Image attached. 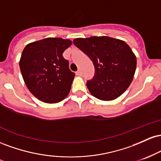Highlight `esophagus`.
<instances>
[{
  "label": "esophagus",
  "instance_id": "1",
  "mask_svg": "<svg viewBox=\"0 0 161 161\" xmlns=\"http://www.w3.org/2000/svg\"><path fill=\"white\" fill-rule=\"evenodd\" d=\"M75 74H76L77 75H82V72H81L80 69H79V70H77L76 72H75Z\"/></svg>",
  "mask_w": 161,
  "mask_h": 161
}]
</instances>
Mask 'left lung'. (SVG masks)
Segmentation results:
<instances>
[{"label":"left lung","mask_w":161,"mask_h":161,"mask_svg":"<svg viewBox=\"0 0 161 161\" xmlns=\"http://www.w3.org/2000/svg\"><path fill=\"white\" fill-rule=\"evenodd\" d=\"M73 44L91 59L95 66V75L86 83L92 95L102 101H111L128 88L137 61L125 42L108 36H93L75 38Z\"/></svg>","instance_id":"1"}]
</instances>
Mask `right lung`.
Returning a JSON list of instances; mask_svg holds the SVG:
<instances>
[{
  "label": "right lung",
  "mask_w": 161,
  "mask_h": 161,
  "mask_svg": "<svg viewBox=\"0 0 161 161\" xmlns=\"http://www.w3.org/2000/svg\"><path fill=\"white\" fill-rule=\"evenodd\" d=\"M72 42L47 38L29 44L23 49L19 68L27 88L43 102L54 104L68 95L75 73L63 53Z\"/></svg>",
  "instance_id": "right-lung-1"
}]
</instances>
